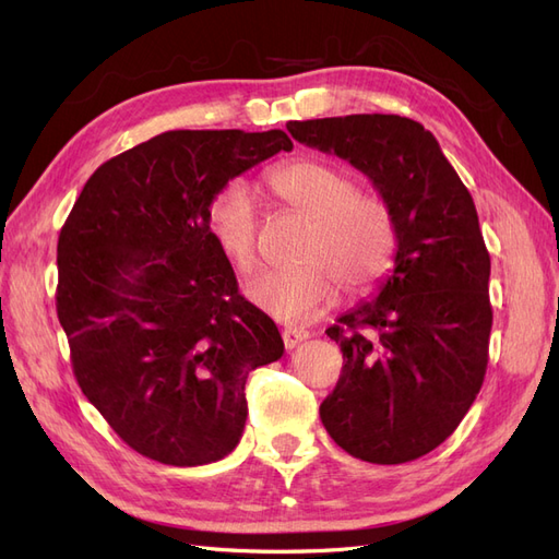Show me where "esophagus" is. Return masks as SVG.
Returning a JSON list of instances; mask_svg holds the SVG:
<instances>
[{"instance_id":"obj_1","label":"esophagus","mask_w":559,"mask_h":559,"mask_svg":"<svg viewBox=\"0 0 559 559\" xmlns=\"http://www.w3.org/2000/svg\"><path fill=\"white\" fill-rule=\"evenodd\" d=\"M308 331H302V329H284L282 331V341H284V347L286 349H294L296 345H300L302 341H308Z\"/></svg>"}]
</instances>
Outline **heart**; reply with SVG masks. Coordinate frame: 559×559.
<instances>
[{"mask_svg":"<svg viewBox=\"0 0 559 559\" xmlns=\"http://www.w3.org/2000/svg\"><path fill=\"white\" fill-rule=\"evenodd\" d=\"M267 186L286 207L310 218L298 249L300 265L263 273L245 286V296L267 317L300 324L331 306L335 281L345 294H366L392 267L394 214L382 198L357 191L349 173L300 158L275 167ZM207 230L240 273L257 267L259 212L245 183L230 181L216 191L207 207Z\"/></svg>","mask_w":559,"mask_h":559,"instance_id":"obj_1","label":"heart"}]
</instances>
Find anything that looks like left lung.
<instances>
[{"instance_id":"left-lung-1","label":"left lung","mask_w":559,"mask_h":559,"mask_svg":"<svg viewBox=\"0 0 559 559\" xmlns=\"http://www.w3.org/2000/svg\"><path fill=\"white\" fill-rule=\"evenodd\" d=\"M286 130L364 173L396 224L394 270L378 296L326 329L345 366L319 405L321 425L357 460L413 462L460 427L485 378L492 306L476 205L413 118L352 114Z\"/></svg>"}]
</instances>
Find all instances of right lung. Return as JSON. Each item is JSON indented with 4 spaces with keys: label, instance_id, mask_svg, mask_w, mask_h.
Returning <instances> with one entry per match:
<instances>
[{
    "label": "right lung",
    "instance_id": "obj_1",
    "mask_svg": "<svg viewBox=\"0 0 559 559\" xmlns=\"http://www.w3.org/2000/svg\"><path fill=\"white\" fill-rule=\"evenodd\" d=\"M294 142L170 130L99 165L58 238V319L81 392L148 460L202 466L240 443L245 384L284 354L207 230L218 189Z\"/></svg>",
    "mask_w": 559,
    "mask_h": 559
}]
</instances>
